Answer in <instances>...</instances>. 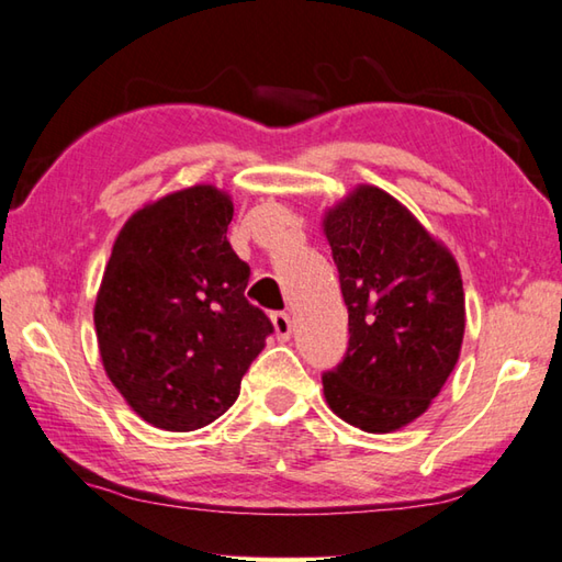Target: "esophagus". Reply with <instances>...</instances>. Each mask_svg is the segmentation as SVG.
Returning <instances> with one entry per match:
<instances>
[{
  "label": "esophagus",
  "mask_w": 562,
  "mask_h": 562,
  "mask_svg": "<svg viewBox=\"0 0 562 562\" xmlns=\"http://www.w3.org/2000/svg\"><path fill=\"white\" fill-rule=\"evenodd\" d=\"M271 321H273V330H277V337H279V340H289V337H291V330H293V325H291V315H289V313H273V315H271Z\"/></svg>",
  "instance_id": "esophagus-1"
}]
</instances>
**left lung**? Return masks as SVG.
I'll list each match as a JSON object with an SVG mask.
<instances>
[{"label": "left lung", "mask_w": 562, "mask_h": 562, "mask_svg": "<svg viewBox=\"0 0 562 562\" xmlns=\"http://www.w3.org/2000/svg\"><path fill=\"white\" fill-rule=\"evenodd\" d=\"M349 313L345 359L323 374L349 426L391 432L428 411L458 364L464 291L452 254L391 198L359 186L323 217Z\"/></svg>", "instance_id": "1"}]
</instances>
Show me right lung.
Returning a JSON list of instances; mask_svg holds the SVG:
<instances>
[{
	"label": "right lung",
	"mask_w": 562,
	"mask_h": 562,
	"mask_svg": "<svg viewBox=\"0 0 562 562\" xmlns=\"http://www.w3.org/2000/svg\"><path fill=\"white\" fill-rule=\"evenodd\" d=\"M232 200L215 186L158 198L124 222L94 301L102 367L156 428L220 418L273 325L245 299L249 267L227 241Z\"/></svg>",
	"instance_id": "add662e5"
}]
</instances>
